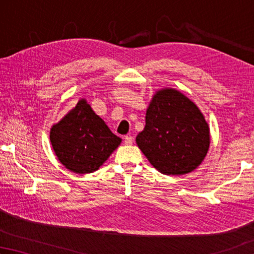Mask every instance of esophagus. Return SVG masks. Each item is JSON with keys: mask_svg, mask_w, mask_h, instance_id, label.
<instances>
[{"mask_svg": "<svg viewBox=\"0 0 254 254\" xmlns=\"http://www.w3.org/2000/svg\"><path fill=\"white\" fill-rule=\"evenodd\" d=\"M124 141H125V144H133V142H134V138H133V136H125L124 137Z\"/></svg>", "mask_w": 254, "mask_h": 254, "instance_id": "34e87169", "label": "esophagus"}]
</instances>
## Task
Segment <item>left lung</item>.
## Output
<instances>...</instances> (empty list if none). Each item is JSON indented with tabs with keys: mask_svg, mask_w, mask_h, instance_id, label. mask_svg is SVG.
Listing matches in <instances>:
<instances>
[{
	"mask_svg": "<svg viewBox=\"0 0 254 254\" xmlns=\"http://www.w3.org/2000/svg\"><path fill=\"white\" fill-rule=\"evenodd\" d=\"M209 143V126L192 100L175 89L155 93L136 144L156 170L169 176L193 171L206 157Z\"/></svg>",
	"mask_w": 254,
	"mask_h": 254,
	"instance_id": "left-lung-1",
	"label": "left lung"
}]
</instances>
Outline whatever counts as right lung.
<instances>
[{"mask_svg": "<svg viewBox=\"0 0 254 254\" xmlns=\"http://www.w3.org/2000/svg\"><path fill=\"white\" fill-rule=\"evenodd\" d=\"M50 138L61 164L79 175L98 170L121 143L85 99L53 125Z\"/></svg>", "mask_w": 254, "mask_h": 254, "instance_id": "right-lung-1", "label": "right lung"}]
</instances>
